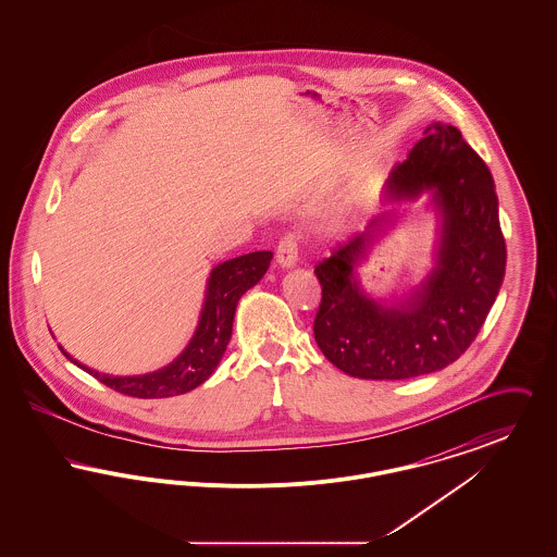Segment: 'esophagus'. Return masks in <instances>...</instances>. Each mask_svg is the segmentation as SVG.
Here are the masks:
<instances>
[{"label":"esophagus","mask_w":557,"mask_h":557,"mask_svg":"<svg viewBox=\"0 0 557 557\" xmlns=\"http://www.w3.org/2000/svg\"><path fill=\"white\" fill-rule=\"evenodd\" d=\"M298 246H300V238L296 232H288L286 236H282L280 244H277V263L282 267H292L298 263Z\"/></svg>","instance_id":"obj_1"}]
</instances>
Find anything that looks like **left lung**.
Returning <instances> with one entry per match:
<instances>
[{
    "label": "left lung",
    "mask_w": 557,
    "mask_h": 557,
    "mask_svg": "<svg viewBox=\"0 0 557 557\" xmlns=\"http://www.w3.org/2000/svg\"><path fill=\"white\" fill-rule=\"evenodd\" d=\"M430 187L443 212L438 261L405 307L377 305L352 275L382 216L315 267L313 334L327 361L352 377L407 380L447 368L476 341L499 294L507 252L493 175L453 125L425 127L391 173L388 198Z\"/></svg>",
    "instance_id": "obj_1"
}]
</instances>
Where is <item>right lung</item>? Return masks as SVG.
Segmentation results:
<instances>
[{
	"instance_id": "obj_1",
	"label": "right lung",
	"mask_w": 557,
	"mask_h": 557,
	"mask_svg": "<svg viewBox=\"0 0 557 557\" xmlns=\"http://www.w3.org/2000/svg\"><path fill=\"white\" fill-rule=\"evenodd\" d=\"M271 259L273 252L259 250L212 269L196 334L191 336L186 350L162 370L144 375H107L81 366L69 352H62L98 382L127 397L164 398L189 393L216 370L232 338L239 296L265 275Z\"/></svg>"
}]
</instances>
